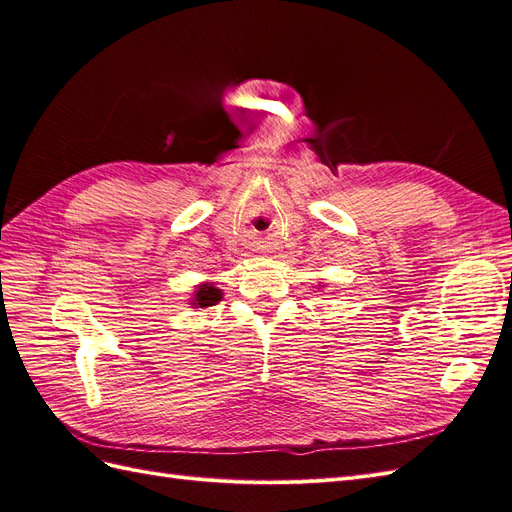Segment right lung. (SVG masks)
Listing matches in <instances>:
<instances>
[{"mask_svg":"<svg viewBox=\"0 0 512 512\" xmlns=\"http://www.w3.org/2000/svg\"><path fill=\"white\" fill-rule=\"evenodd\" d=\"M224 297V292L218 288V284L215 282H203L198 284L192 292V297L188 299V305L194 307V309H205V307H211V305H218Z\"/></svg>","mask_w":512,"mask_h":512,"instance_id":"obj_1","label":"right lung"}]
</instances>
